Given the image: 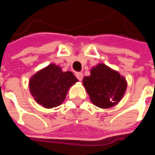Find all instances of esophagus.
I'll return each instance as SVG.
<instances>
[{"mask_svg":"<svg viewBox=\"0 0 155 155\" xmlns=\"http://www.w3.org/2000/svg\"><path fill=\"white\" fill-rule=\"evenodd\" d=\"M75 76L77 78L79 81H82V79H83V74L81 73V72H77V73H75Z\"/></svg>","mask_w":155,"mask_h":155,"instance_id":"esophagus-1","label":"esophagus"}]
</instances>
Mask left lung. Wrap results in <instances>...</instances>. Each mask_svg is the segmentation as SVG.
<instances>
[{
    "label": "left lung",
    "instance_id": "8db88e82",
    "mask_svg": "<svg viewBox=\"0 0 155 155\" xmlns=\"http://www.w3.org/2000/svg\"><path fill=\"white\" fill-rule=\"evenodd\" d=\"M83 84L91 101L101 108H110L118 104L127 87L125 79L104 64L93 68L91 75L83 79Z\"/></svg>",
    "mask_w": 155,
    "mask_h": 155
}]
</instances>
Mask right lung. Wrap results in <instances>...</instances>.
Listing matches in <instances>:
<instances>
[{"instance_id": "right-lung-1", "label": "right lung", "mask_w": 155, "mask_h": 155, "mask_svg": "<svg viewBox=\"0 0 155 155\" xmlns=\"http://www.w3.org/2000/svg\"><path fill=\"white\" fill-rule=\"evenodd\" d=\"M78 80L71 71L63 72L54 64L38 71L30 80V91L43 107H56L64 102L69 88Z\"/></svg>"}]
</instances>
